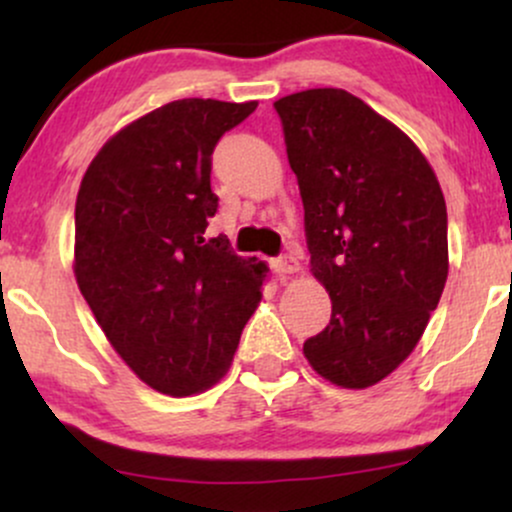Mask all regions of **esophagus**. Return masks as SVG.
Instances as JSON below:
<instances>
[{
	"label": "esophagus",
	"mask_w": 512,
	"mask_h": 512,
	"mask_svg": "<svg viewBox=\"0 0 512 512\" xmlns=\"http://www.w3.org/2000/svg\"><path fill=\"white\" fill-rule=\"evenodd\" d=\"M274 269L279 274H296L301 272V262H298L296 255H284L274 262Z\"/></svg>",
	"instance_id": "1"
}]
</instances>
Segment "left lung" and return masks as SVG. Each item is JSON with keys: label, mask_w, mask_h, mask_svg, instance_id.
<instances>
[{"label": "left lung", "mask_w": 512, "mask_h": 512, "mask_svg": "<svg viewBox=\"0 0 512 512\" xmlns=\"http://www.w3.org/2000/svg\"><path fill=\"white\" fill-rule=\"evenodd\" d=\"M305 209L310 274L330 325L303 344L317 375L346 390L385 380L416 349L448 281V211L407 134L344 88L274 103Z\"/></svg>", "instance_id": "left-lung-1"}]
</instances>
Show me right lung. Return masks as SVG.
Returning <instances> with one entry per match:
<instances>
[{"label":"right lung","instance_id":"add662e5","mask_svg":"<svg viewBox=\"0 0 512 512\" xmlns=\"http://www.w3.org/2000/svg\"><path fill=\"white\" fill-rule=\"evenodd\" d=\"M257 101L182 98L115 132L76 195L74 276L142 383L190 397L228 373L269 267L204 238L219 197L211 154Z\"/></svg>","mask_w":512,"mask_h":512}]
</instances>
